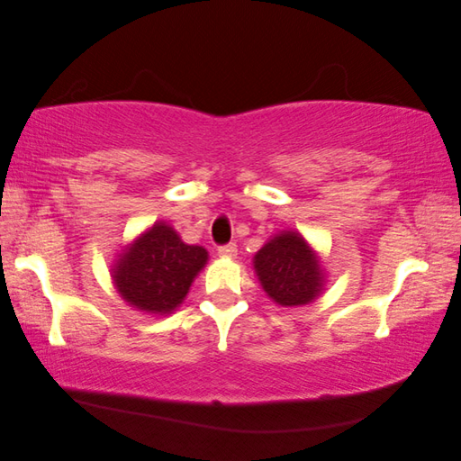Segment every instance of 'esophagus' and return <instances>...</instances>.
Masks as SVG:
<instances>
[{
	"mask_svg": "<svg viewBox=\"0 0 461 461\" xmlns=\"http://www.w3.org/2000/svg\"><path fill=\"white\" fill-rule=\"evenodd\" d=\"M218 256L220 258H235L237 256V245L235 243H226L218 248Z\"/></svg>",
	"mask_w": 461,
	"mask_h": 461,
	"instance_id": "1",
	"label": "esophagus"
}]
</instances>
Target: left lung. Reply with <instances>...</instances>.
I'll use <instances>...</instances> for the list:
<instances>
[{
  "label": "left lung",
  "instance_id": "8db88e82",
  "mask_svg": "<svg viewBox=\"0 0 461 461\" xmlns=\"http://www.w3.org/2000/svg\"><path fill=\"white\" fill-rule=\"evenodd\" d=\"M254 270L267 295L279 306H304L319 298L325 273L298 230H281L254 256Z\"/></svg>",
  "mask_w": 461,
  "mask_h": 461
}]
</instances>
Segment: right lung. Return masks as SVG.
Segmentation results:
<instances>
[{
    "instance_id": "1",
    "label": "right lung",
    "mask_w": 461,
    "mask_h": 461,
    "mask_svg": "<svg viewBox=\"0 0 461 461\" xmlns=\"http://www.w3.org/2000/svg\"><path fill=\"white\" fill-rule=\"evenodd\" d=\"M205 264L207 249L186 245L172 226L159 220L117 256L111 276L131 308L172 314Z\"/></svg>"
}]
</instances>
